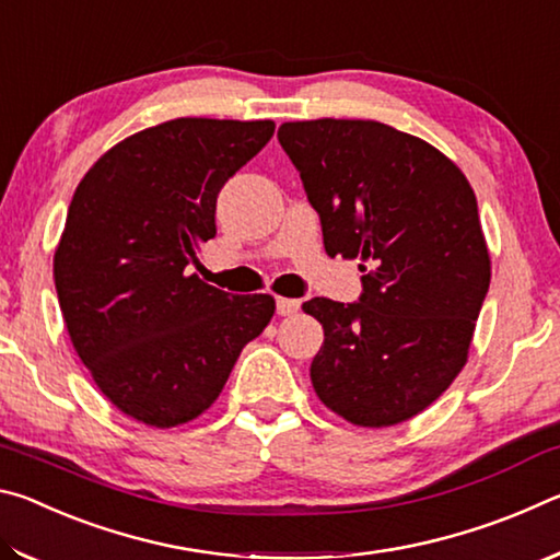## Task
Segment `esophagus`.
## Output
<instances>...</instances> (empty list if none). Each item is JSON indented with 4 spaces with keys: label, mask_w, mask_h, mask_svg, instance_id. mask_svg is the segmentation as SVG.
Listing matches in <instances>:
<instances>
[{
    "label": "esophagus",
    "mask_w": 560,
    "mask_h": 560,
    "mask_svg": "<svg viewBox=\"0 0 560 560\" xmlns=\"http://www.w3.org/2000/svg\"><path fill=\"white\" fill-rule=\"evenodd\" d=\"M299 308H301V301H296V299H283V296L277 299L279 316H293V314H299Z\"/></svg>",
    "instance_id": "esophagus-1"
}]
</instances>
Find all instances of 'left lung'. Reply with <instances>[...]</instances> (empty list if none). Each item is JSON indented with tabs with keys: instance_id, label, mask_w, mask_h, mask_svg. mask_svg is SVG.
Segmentation results:
<instances>
[{
	"instance_id": "8db88e82",
	"label": "left lung",
	"mask_w": 560,
	"mask_h": 560,
	"mask_svg": "<svg viewBox=\"0 0 560 560\" xmlns=\"http://www.w3.org/2000/svg\"><path fill=\"white\" fill-rule=\"evenodd\" d=\"M279 143L330 257L360 259L353 303L311 299L320 402L360 428L430 407L467 363L491 267L474 189L438 148L377 120H296Z\"/></svg>"
}]
</instances>
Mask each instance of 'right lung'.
<instances>
[{
  "mask_svg": "<svg viewBox=\"0 0 560 560\" xmlns=\"http://www.w3.org/2000/svg\"><path fill=\"white\" fill-rule=\"evenodd\" d=\"M273 136L271 120L177 118L98 158L75 187L54 281L75 353L101 393L153 428L202 415L273 316L187 264L217 234V195Z\"/></svg>",
  "mask_w": 560,
  "mask_h": 560,
  "instance_id": "1",
  "label": "right lung"
}]
</instances>
